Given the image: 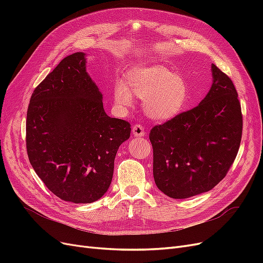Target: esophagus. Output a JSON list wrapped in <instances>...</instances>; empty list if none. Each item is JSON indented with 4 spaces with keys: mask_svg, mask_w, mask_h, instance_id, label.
I'll return each instance as SVG.
<instances>
[{
    "mask_svg": "<svg viewBox=\"0 0 263 263\" xmlns=\"http://www.w3.org/2000/svg\"><path fill=\"white\" fill-rule=\"evenodd\" d=\"M133 135L136 137H144L145 136V128L140 124H136L133 126Z\"/></svg>",
    "mask_w": 263,
    "mask_h": 263,
    "instance_id": "1",
    "label": "esophagus"
}]
</instances>
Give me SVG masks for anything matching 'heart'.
I'll return each mask as SVG.
<instances>
[{
	"instance_id": "1",
	"label": "heart",
	"mask_w": 263,
	"mask_h": 263,
	"mask_svg": "<svg viewBox=\"0 0 263 263\" xmlns=\"http://www.w3.org/2000/svg\"><path fill=\"white\" fill-rule=\"evenodd\" d=\"M132 92L144 99L147 114L158 121H168L180 114L189 100L184 79L158 65L130 69L125 74L124 84L115 86V102L119 105H129Z\"/></svg>"
}]
</instances>
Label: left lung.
Returning a JSON list of instances; mask_svg holds the SVG:
<instances>
[{
  "label": "left lung",
  "instance_id": "8db88e82",
  "mask_svg": "<svg viewBox=\"0 0 263 263\" xmlns=\"http://www.w3.org/2000/svg\"><path fill=\"white\" fill-rule=\"evenodd\" d=\"M213 84L197 106L150 130L154 178L172 198L212 190L226 177L239 150L242 114L236 87L212 65Z\"/></svg>",
  "mask_w": 263,
  "mask_h": 263
}]
</instances>
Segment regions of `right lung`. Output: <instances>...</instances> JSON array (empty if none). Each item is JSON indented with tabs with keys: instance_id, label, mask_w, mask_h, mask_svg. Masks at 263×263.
<instances>
[{
	"instance_id": "add662e5",
	"label": "right lung",
	"mask_w": 263,
	"mask_h": 263,
	"mask_svg": "<svg viewBox=\"0 0 263 263\" xmlns=\"http://www.w3.org/2000/svg\"><path fill=\"white\" fill-rule=\"evenodd\" d=\"M130 124L106 115L83 52L63 58L29 101L26 149L45 185L63 201L92 203L112 182L115 156Z\"/></svg>"
}]
</instances>
